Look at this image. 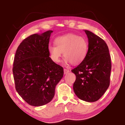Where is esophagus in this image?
<instances>
[{
    "mask_svg": "<svg viewBox=\"0 0 125 125\" xmlns=\"http://www.w3.org/2000/svg\"><path fill=\"white\" fill-rule=\"evenodd\" d=\"M69 72H70V71H69V69H65V68L64 69V74H68V73Z\"/></svg>",
    "mask_w": 125,
    "mask_h": 125,
    "instance_id": "esophagus-1",
    "label": "esophagus"
}]
</instances>
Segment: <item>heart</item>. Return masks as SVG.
I'll list each match as a JSON object with an SVG mask.
<instances>
[{
	"label": "heart",
	"mask_w": 125,
	"mask_h": 125,
	"mask_svg": "<svg viewBox=\"0 0 125 125\" xmlns=\"http://www.w3.org/2000/svg\"><path fill=\"white\" fill-rule=\"evenodd\" d=\"M54 45L48 47L50 57L53 62H60L63 52L65 63H71L73 65L79 64L87 56L88 43L84 37L69 33L57 37Z\"/></svg>",
	"instance_id": "heart-1"
}]
</instances>
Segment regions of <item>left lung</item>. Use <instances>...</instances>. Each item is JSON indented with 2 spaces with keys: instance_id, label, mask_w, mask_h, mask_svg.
I'll use <instances>...</instances> for the list:
<instances>
[{
  "instance_id": "left-lung-1",
  "label": "left lung",
  "mask_w": 125,
  "mask_h": 125,
  "mask_svg": "<svg viewBox=\"0 0 125 125\" xmlns=\"http://www.w3.org/2000/svg\"><path fill=\"white\" fill-rule=\"evenodd\" d=\"M87 56L83 62L72 70L76 76L73 90L78 98L94 102L103 95L110 85L111 57L107 44L88 30Z\"/></svg>"
}]
</instances>
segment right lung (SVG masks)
Instances as JSON below:
<instances>
[{"label": "right lung", "mask_w": 125, "mask_h": 125, "mask_svg": "<svg viewBox=\"0 0 125 125\" xmlns=\"http://www.w3.org/2000/svg\"><path fill=\"white\" fill-rule=\"evenodd\" d=\"M52 32L49 30L29 36L21 42L14 57L12 73L16 90L33 106L52 100L64 74L63 67L50 57L48 47Z\"/></svg>", "instance_id": "right-lung-1"}]
</instances>
